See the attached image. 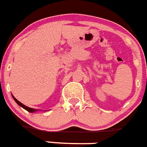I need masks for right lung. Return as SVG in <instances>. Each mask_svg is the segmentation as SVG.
Returning a JSON list of instances; mask_svg holds the SVG:
<instances>
[{"label": "right lung", "mask_w": 147, "mask_h": 147, "mask_svg": "<svg viewBox=\"0 0 147 147\" xmlns=\"http://www.w3.org/2000/svg\"><path fill=\"white\" fill-rule=\"evenodd\" d=\"M12 97H13V99H14V101H15L16 102L18 103V105H20V106L22 107V108H24L25 110H26V111H28L30 112V113H34V112L38 111H39V109H34V108H29V107H28V106H26V105H23V104H22V103H21L20 102L18 101V100H17V99H16L15 97H14V96H13V95H12ZM40 111H42V110H40Z\"/></svg>", "instance_id": "add662e5"}]
</instances>
